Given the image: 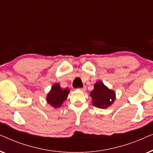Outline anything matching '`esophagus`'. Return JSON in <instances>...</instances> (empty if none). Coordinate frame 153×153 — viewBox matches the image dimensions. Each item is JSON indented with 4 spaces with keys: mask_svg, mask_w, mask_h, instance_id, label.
<instances>
[{
    "mask_svg": "<svg viewBox=\"0 0 153 153\" xmlns=\"http://www.w3.org/2000/svg\"><path fill=\"white\" fill-rule=\"evenodd\" d=\"M79 90H80L81 91H85V90H86V87H83V88H79Z\"/></svg>",
    "mask_w": 153,
    "mask_h": 153,
    "instance_id": "esophagus-1",
    "label": "esophagus"
}]
</instances>
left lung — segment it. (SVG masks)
<instances>
[{"label":"left lung","instance_id":"left-lung-1","mask_svg":"<svg viewBox=\"0 0 153 153\" xmlns=\"http://www.w3.org/2000/svg\"><path fill=\"white\" fill-rule=\"evenodd\" d=\"M93 106L100 108H106L114 103L116 99V93L104 84L101 81L94 85V89L91 93Z\"/></svg>","mask_w":153,"mask_h":153}]
</instances>
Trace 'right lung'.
<instances>
[{
    "instance_id": "1",
    "label": "right lung",
    "mask_w": 153,
    "mask_h": 153,
    "mask_svg": "<svg viewBox=\"0 0 153 153\" xmlns=\"http://www.w3.org/2000/svg\"><path fill=\"white\" fill-rule=\"evenodd\" d=\"M70 93V90L68 88H62L59 83H55L51 87V91L47 94V103L55 108H59L63 103L65 100Z\"/></svg>"
}]
</instances>
